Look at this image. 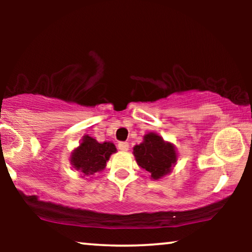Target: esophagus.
Listing matches in <instances>:
<instances>
[{"mask_svg":"<svg viewBox=\"0 0 252 252\" xmlns=\"http://www.w3.org/2000/svg\"><path fill=\"white\" fill-rule=\"evenodd\" d=\"M129 148V144L127 142H119L118 143V149L120 151H127Z\"/></svg>","mask_w":252,"mask_h":252,"instance_id":"obj_1","label":"esophagus"}]
</instances>
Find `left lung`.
I'll return each instance as SVG.
<instances>
[{
    "label": "left lung",
    "instance_id": "8db88e82",
    "mask_svg": "<svg viewBox=\"0 0 252 252\" xmlns=\"http://www.w3.org/2000/svg\"><path fill=\"white\" fill-rule=\"evenodd\" d=\"M133 154L137 165L149 172L154 180L170 173L177 163L175 147L156 133L146 134L143 142L133 148Z\"/></svg>",
    "mask_w": 252,
    "mask_h": 252
}]
</instances>
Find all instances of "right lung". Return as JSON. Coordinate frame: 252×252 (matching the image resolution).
Returning a JSON list of instances; mask_svg holds the SVG:
<instances>
[{
	"label": "right lung",
	"mask_w": 252,
	"mask_h": 252,
	"mask_svg": "<svg viewBox=\"0 0 252 252\" xmlns=\"http://www.w3.org/2000/svg\"><path fill=\"white\" fill-rule=\"evenodd\" d=\"M116 151L113 143H99L92 136L85 135L80 146L71 154V164L75 170L80 172L82 177L93 175L104 170L106 161Z\"/></svg>",
	"instance_id": "add662e5"
}]
</instances>
